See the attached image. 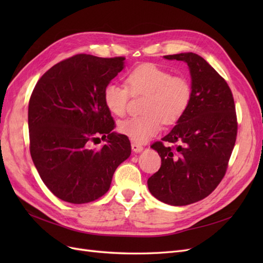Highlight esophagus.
<instances>
[{
	"label": "esophagus",
	"instance_id": "esophagus-1",
	"mask_svg": "<svg viewBox=\"0 0 263 263\" xmlns=\"http://www.w3.org/2000/svg\"><path fill=\"white\" fill-rule=\"evenodd\" d=\"M132 149L134 153H141V151L144 150V147L137 144V142H132Z\"/></svg>",
	"mask_w": 263,
	"mask_h": 263
}]
</instances>
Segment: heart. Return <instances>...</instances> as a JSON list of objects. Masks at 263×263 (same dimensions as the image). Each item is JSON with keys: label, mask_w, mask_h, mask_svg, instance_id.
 I'll return each instance as SVG.
<instances>
[{"label": "heart", "mask_w": 263, "mask_h": 263, "mask_svg": "<svg viewBox=\"0 0 263 263\" xmlns=\"http://www.w3.org/2000/svg\"><path fill=\"white\" fill-rule=\"evenodd\" d=\"M126 87L108 83L103 91V102L110 113L123 116L130 92L146 95L142 110L146 113L123 119L118 130L130 139L145 142L160 132L162 123L173 125L184 116L192 101V85L186 78L172 76L154 63H144L126 76Z\"/></svg>", "instance_id": "heart-1"}]
</instances>
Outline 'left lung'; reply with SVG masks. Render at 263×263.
Returning a JSON list of instances; mask_svg holds the SVG:
<instances>
[{"label":"left lung","instance_id":"left-lung-1","mask_svg":"<svg viewBox=\"0 0 263 263\" xmlns=\"http://www.w3.org/2000/svg\"><path fill=\"white\" fill-rule=\"evenodd\" d=\"M184 61L190 70L192 101L163 141L151 148L161 166L148 179V189L159 201L183 206L209 196L224 178L236 142L237 117L232 91L209 62L193 52L164 55Z\"/></svg>","mask_w":263,"mask_h":263}]
</instances>
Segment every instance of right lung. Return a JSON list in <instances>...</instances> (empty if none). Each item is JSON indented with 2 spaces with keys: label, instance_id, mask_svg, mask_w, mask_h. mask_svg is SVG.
Wrapping results in <instances>:
<instances>
[{
  "label": "right lung",
  "instance_id": "add662e5",
  "mask_svg": "<svg viewBox=\"0 0 263 263\" xmlns=\"http://www.w3.org/2000/svg\"><path fill=\"white\" fill-rule=\"evenodd\" d=\"M124 60L76 54L51 67L31 93L30 156L45 185L62 201L98 200L130 156L129 139L113 132L115 122L103 102V91L124 69ZM100 136L108 144L92 149Z\"/></svg>",
  "mask_w": 263,
  "mask_h": 263
}]
</instances>
